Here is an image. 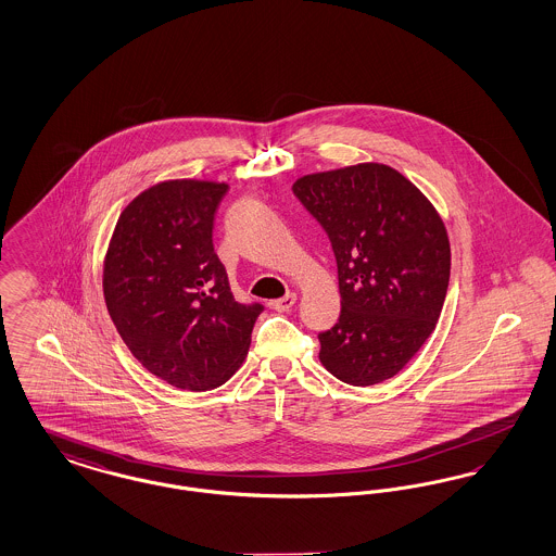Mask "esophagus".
<instances>
[{
  "mask_svg": "<svg viewBox=\"0 0 556 556\" xmlns=\"http://www.w3.org/2000/svg\"><path fill=\"white\" fill-rule=\"evenodd\" d=\"M295 300H298L295 293H288V295L275 300V302H273V308H275L277 313H288V311H291V308L295 306Z\"/></svg>",
  "mask_w": 556,
  "mask_h": 556,
  "instance_id": "esophagus-1",
  "label": "esophagus"
}]
</instances>
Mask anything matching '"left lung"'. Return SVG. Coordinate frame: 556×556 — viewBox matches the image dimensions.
Wrapping results in <instances>:
<instances>
[{
    "mask_svg": "<svg viewBox=\"0 0 556 556\" xmlns=\"http://www.w3.org/2000/svg\"><path fill=\"white\" fill-rule=\"evenodd\" d=\"M338 261L340 320L318 333L323 367L350 386L404 369L442 313L450 279L444 220L396 168L363 162L293 184Z\"/></svg>",
    "mask_w": 556,
    "mask_h": 556,
    "instance_id": "left-lung-1",
    "label": "left lung"
}]
</instances>
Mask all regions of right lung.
I'll return each mask as SVG.
<instances>
[{"mask_svg": "<svg viewBox=\"0 0 556 556\" xmlns=\"http://www.w3.org/2000/svg\"><path fill=\"white\" fill-rule=\"evenodd\" d=\"M227 184L173 179L121 212L104 258V298L123 342L162 381L189 392L241 367L261 304H239L214 254Z\"/></svg>", "mask_w": 556, "mask_h": 556, "instance_id": "right-lung-1", "label": "right lung"}]
</instances>
